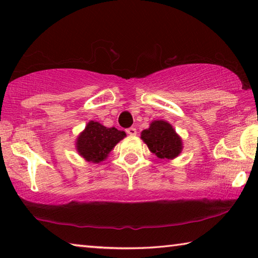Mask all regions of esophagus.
Segmentation results:
<instances>
[{"label":"esophagus","instance_id":"esophagus-1","mask_svg":"<svg viewBox=\"0 0 258 258\" xmlns=\"http://www.w3.org/2000/svg\"><path fill=\"white\" fill-rule=\"evenodd\" d=\"M126 132H127L128 135H131V137H133V135H137V128L135 127H130L126 130Z\"/></svg>","mask_w":258,"mask_h":258}]
</instances>
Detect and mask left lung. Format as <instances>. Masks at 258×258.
I'll use <instances>...</instances> for the list:
<instances>
[{
    "label": "left lung",
    "instance_id": "8db88e82",
    "mask_svg": "<svg viewBox=\"0 0 258 258\" xmlns=\"http://www.w3.org/2000/svg\"><path fill=\"white\" fill-rule=\"evenodd\" d=\"M142 141L158 158L172 160L181 154L183 141L173 126L164 119L152 120L149 127L141 132Z\"/></svg>",
    "mask_w": 258,
    "mask_h": 258
}]
</instances>
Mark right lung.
I'll list each match as a JSON object with an SVG mask.
<instances>
[{
  "mask_svg": "<svg viewBox=\"0 0 258 258\" xmlns=\"http://www.w3.org/2000/svg\"><path fill=\"white\" fill-rule=\"evenodd\" d=\"M126 137L124 131L106 127L99 121L90 120L78 134L75 148L82 158L89 163L99 164L107 159L115 146Z\"/></svg>",
  "mask_w": 258,
  "mask_h": 258,
  "instance_id": "obj_1",
  "label": "right lung"
}]
</instances>
